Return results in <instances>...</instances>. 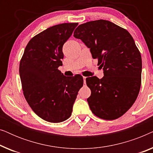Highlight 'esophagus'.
Listing matches in <instances>:
<instances>
[{
	"mask_svg": "<svg viewBox=\"0 0 153 153\" xmlns=\"http://www.w3.org/2000/svg\"><path fill=\"white\" fill-rule=\"evenodd\" d=\"M85 79H86V77L83 76V83H84V84H85V83H86V81H85Z\"/></svg>",
	"mask_w": 153,
	"mask_h": 153,
	"instance_id": "1",
	"label": "esophagus"
}]
</instances>
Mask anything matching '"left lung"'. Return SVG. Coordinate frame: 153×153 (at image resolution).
Returning a JSON list of instances; mask_svg holds the SVG:
<instances>
[{"label":"left lung","mask_w":153,"mask_h":153,"mask_svg":"<svg viewBox=\"0 0 153 153\" xmlns=\"http://www.w3.org/2000/svg\"><path fill=\"white\" fill-rule=\"evenodd\" d=\"M74 37L88 47L104 76L85 79L91 95L87 99L92 112L104 120L120 118L133 105L141 83V53L125 29L100 19L77 27Z\"/></svg>","instance_id":"left-lung-1"}]
</instances>
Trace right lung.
<instances>
[{
  "instance_id": "right-lung-1",
  "label": "right lung",
  "mask_w": 153,
  "mask_h": 153,
  "mask_svg": "<svg viewBox=\"0 0 153 153\" xmlns=\"http://www.w3.org/2000/svg\"><path fill=\"white\" fill-rule=\"evenodd\" d=\"M78 23H65L48 28L29 41L19 64L24 97L42 119L60 123L70 118L83 76H65L58 70L62 65V46Z\"/></svg>"
}]
</instances>
